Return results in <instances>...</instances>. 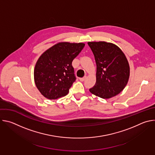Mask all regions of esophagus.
Returning <instances> with one entry per match:
<instances>
[{"label":"esophagus","instance_id":"esophagus-1","mask_svg":"<svg viewBox=\"0 0 155 155\" xmlns=\"http://www.w3.org/2000/svg\"><path fill=\"white\" fill-rule=\"evenodd\" d=\"M86 76H84L83 78H80V80L81 81H84V80H86Z\"/></svg>","mask_w":155,"mask_h":155}]
</instances>
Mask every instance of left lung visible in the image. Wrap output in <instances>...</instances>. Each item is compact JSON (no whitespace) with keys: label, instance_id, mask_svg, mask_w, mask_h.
I'll return each instance as SVG.
<instances>
[{"label":"left lung","instance_id":"8db88e82","mask_svg":"<svg viewBox=\"0 0 155 155\" xmlns=\"http://www.w3.org/2000/svg\"><path fill=\"white\" fill-rule=\"evenodd\" d=\"M88 45L94 56L96 82L90 91L102 99L120 93L126 86L130 74L128 61L116 45L105 41H90Z\"/></svg>","mask_w":155,"mask_h":155}]
</instances>
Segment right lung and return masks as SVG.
<instances>
[{"mask_svg":"<svg viewBox=\"0 0 155 155\" xmlns=\"http://www.w3.org/2000/svg\"><path fill=\"white\" fill-rule=\"evenodd\" d=\"M85 45L60 42L44 52L34 69V81L40 93L48 99L67 95L76 77L72 62Z\"/></svg>","mask_w":155,"mask_h":155,"instance_id":"1","label":"right lung"}]
</instances>
